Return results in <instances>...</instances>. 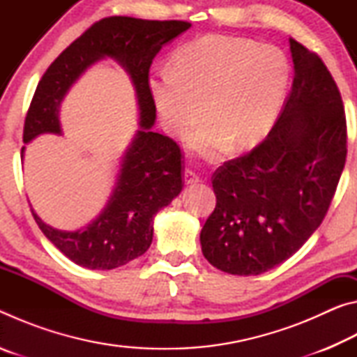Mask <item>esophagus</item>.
<instances>
[{"instance_id":"1","label":"esophagus","mask_w":357,"mask_h":357,"mask_svg":"<svg viewBox=\"0 0 357 357\" xmlns=\"http://www.w3.org/2000/svg\"><path fill=\"white\" fill-rule=\"evenodd\" d=\"M200 179H202L200 174H198L197 172L190 170V168H185V172H184V181H185V184H195V183H198V181H200Z\"/></svg>"}]
</instances>
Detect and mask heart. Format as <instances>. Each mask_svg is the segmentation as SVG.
Wrapping results in <instances>:
<instances>
[{
    "label": "heart",
    "instance_id": "heart-1",
    "mask_svg": "<svg viewBox=\"0 0 357 357\" xmlns=\"http://www.w3.org/2000/svg\"><path fill=\"white\" fill-rule=\"evenodd\" d=\"M289 64L280 48L250 39L209 34L176 48L170 69L149 75V91L164 128L185 134L203 114L209 121L192 138L204 155L229 142L253 148L273 129L285 99Z\"/></svg>",
    "mask_w": 357,
    "mask_h": 357
}]
</instances>
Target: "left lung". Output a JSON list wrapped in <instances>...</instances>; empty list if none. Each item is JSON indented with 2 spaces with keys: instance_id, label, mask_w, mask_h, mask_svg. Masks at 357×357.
<instances>
[{
  "instance_id": "left-lung-1",
  "label": "left lung",
  "mask_w": 357,
  "mask_h": 357,
  "mask_svg": "<svg viewBox=\"0 0 357 357\" xmlns=\"http://www.w3.org/2000/svg\"><path fill=\"white\" fill-rule=\"evenodd\" d=\"M294 80L261 143L213 178L215 208L200 241L223 273L258 275L298 252L321 225L347 160V118L318 53L289 39Z\"/></svg>"
}]
</instances>
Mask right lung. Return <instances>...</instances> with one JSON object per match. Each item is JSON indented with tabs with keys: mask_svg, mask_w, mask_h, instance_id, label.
Wrapping results in <instances>:
<instances>
[{
	"mask_svg": "<svg viewBox=\"0 0 357 357\" xmlns=\"http://www.w3.org/2000/svg\"><path fill=\"white\" fill-rule=\"evenodd\" d=\"M190 26L183 20L105 17L48 66L36 88L23 126L25 143L44 132L61 134L58 114L64 94L99 58L112 56L123 64L134 82L140 105L142 130L124 155L116 187L98 220L78 231H59L45 225L31 209L42 233L78 266L114 269L142 257L153 243L154 215L183 190V151L173 138L151 130L155 104L148 80L160 48Z\"/></svg>",
	"mask_w": 357,
	"mask_h": 357,
	"instance_id": "1",
	"label": "right lung"
}]
</instances>
